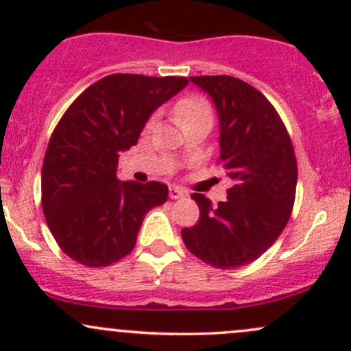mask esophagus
<instances>
[{
  "label": "esophagus",
  "instance_id": "34e87169",
  "mask_svg": "<svg viewBox=\"0 0 351 351\" xmlns=\"http://www.w3.org/2000/svg\"><path fill=\"white\" fill-rule=\"evenodd\" d=\"M183 196H186V191H184L183 188L169 186V198H171V199H178V198H183Z\"/></svg>",
  "mask_w": 351,
  "mask_h": 351
}]
</instances>
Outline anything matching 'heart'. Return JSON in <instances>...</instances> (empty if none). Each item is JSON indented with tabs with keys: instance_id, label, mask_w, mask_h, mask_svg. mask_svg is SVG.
Here are the masks:
<instances>
[{
	"instance_id": "obj_1",
	"label": "heart",
	"mask_w": 351,
	"mask_h": 351,
	"mask_svg": "<svg viewBox=\"0 0 351 351\" xmlns=\"http://www.w3.org/2000/svg\"><path fill=\"white\" fill-rule=\"evenodd\" d=\"M176 114L184 123L191 121L196 118H210L213 119V111H211L210 103L199 96H186L176 105Z\"/></svg>"
}]
</instances>
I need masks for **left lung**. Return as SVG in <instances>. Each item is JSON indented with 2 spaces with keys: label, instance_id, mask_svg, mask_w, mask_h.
I'll list each match as a JSON object with an SVG mask.
<instances>
[{
  "label": "left lung",
  "instance_id": "8db88e82",
  "mask_svg": "<svg viewBox=\"0 0 351 351\" xmlns=\"http://www.w3.org/2000/svg\"><path fill=\"white\" fill-rule=\"evenodd\" d=\"M190 80L218 111V163L232 186L218 206L191 195L199 218L182 230V238L210 267L240 268L263 255L290 219L298 180L295 149L280 114L252 84L226 75Z\"/></svg>",
  "mask_w": 351,
  "mask_h": 351
}]
</instances>
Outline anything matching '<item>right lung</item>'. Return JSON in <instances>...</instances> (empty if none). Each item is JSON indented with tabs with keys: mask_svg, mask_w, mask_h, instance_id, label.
<instances>
[{
	"mask_svg": "<svg viewBox=\"0 0 351 351\" xmlns=\"http://www.w3.org/2000/svg\"><path fill=\"white\" fill-rule=\"evenodd\" d=\"M186 84L183 76L117 73L88 86L58 121L41 169V205L71 260L90 268L117 263L134 248L145 215L167 202V184L119 182L118 158Z\"/></svg>",
	"mask_w": 351,
	"mask_h": 351,
	"instance_id": "1",
	"label": "right lung"
}]
</instances>
